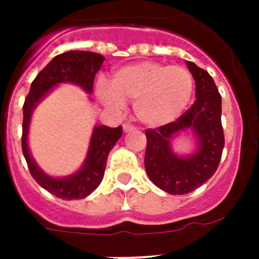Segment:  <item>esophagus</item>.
I'll use <instances>...</instances> for the list:
<instances>
[{"label":"esophagus","mask_w":259,"mask_h":259,"mask_svg":"<svg viewBox=\"0 0 259 259\" xmlns=\"http://www.w3.org/2000/svg\"><path fill=\"white\" fill-rule=\"evenodd\" d=\"M135 130V127L132 124H130V123H124V124H123V131L124 132H131V131H134Z\"/></svg>","instance_id":"1"}]
</instances>
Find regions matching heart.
Instances as JSON below:
<instances>
[{"label":"heart","mask_w":259,"mask_h":259,"mask_svg":"<svg viewBox=\"0 0 259 259\" xmlns=\"http://www.w3.org/2000/svg\"><path fill=\"white\" fill-rule=\"evenodd\" d=\"M193 89V76L187 68L141 61L116 70L110 85L101 81L97 96L114 110H122L124 101H135V115L143 124L161 127L184 113Z\"/></svg>","instance_id":"heart-1"}]
</instances>
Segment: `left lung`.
Returning <instances> with one entry per match:
<instances>
[{
	"label": "left lung",
	"mask_w": 259,
	"mask_h": 259,
	"mask_svg": "<svg viewBox=\"0 0 259 259\" xmlns=\"http://www.w3.org/2000/svg\"><path fill=\"white\" fill-rule=\"evenodd\" d=\"M196 83V101L178 120L146 130L145 170L158 188L170 194H187L214 175L224 148L222 128V97L209 72L187 61ZM192 131L198 149L178 156L170 148L173 137Z\"/></svg>",
	"instance_id": "left-lung-1"
}]
</instances>
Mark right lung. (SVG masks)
Listing matches in <instances>:
<instances>
[{"mask_svg":"<svg viewBox=\"0 0 259 259\" xmlns=\"http://www.w3.org/2000/svg\"><path fill=\"white\" fill-rule=\"evenodd\" d=\"M105 57L93 52L70 50L54 57L32 81L23 105L22 149L32 178L44 189L62 200H81L97 188L104 178L110 150L123 134L122 125L116 128L96 125L89 141L88 154L83 166L72 175L53 178L41 170L32 158L28 148L29 124L33 110L53 89L62 83H71L92 95L93 81L102 67Z\"/></svg>","mask_w":259,"mask_h":259,"instance_id":"obj_1","label":"right lung"}]
</instances>
